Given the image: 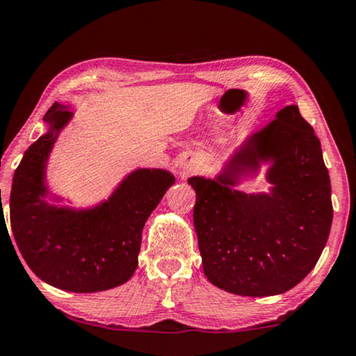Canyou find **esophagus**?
<instances>
[{
	"mask_svg": "<svg viewBox=\"0 0 356 356\" xmlns=\"http://www.w3.org/2000/svg\"><path fill=\"white\" fill-rule=\"evenodd\" d=\"M179 166H180V169H182V172L185 174V176H188V174H193L198 171L201 166V158L193 155V154H187L180 158Z\"/></svg>",
	"mask_w": 356,
	"mask_h": 356,
	"instance_id": "34e87169",
	"label": "esophagus"
}]
</instances>
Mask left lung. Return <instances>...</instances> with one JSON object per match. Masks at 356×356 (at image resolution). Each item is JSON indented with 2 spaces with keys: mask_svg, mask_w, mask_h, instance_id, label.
<instances>
[{
  "mask_svg": "<svg viewBox=\"0 0 356 356\" xmlns=\"http://www.w3.org/2000/svg\"><path fill=\"white\" fill-rule=\"evenodd\" d=\"M270 156V195L231 191L232 177ZM195 229L211 284L241 296L289 291L314 269L332 222L330 174L314 128L286 106L233 158L229 176L191 177Z\"/></svg>",
  "mask_w": 356,
  "mask_h": 356,
  "instance_id": "8db88e82",
  "label": "left lung"
}]
</instances>
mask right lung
I'll return each mask as SVG.
<instances>
[{
    "instance_id": "right-lung-1",
    "label": "right lung",
    "mask_w": 356,
    "mask_h": 356,
    "mask_svg": "<svg viewBox=\"0 0 356 356\" xmlns=\"http://www.w3.org/2000/svg\"><path fill=\"white\" fill-rule=\"evenodd\" d=\"M70 118L71 112L56 103L44 115L50 131L28 147L15 169L10 228L39 279L74 293L103 291L125 284L136 270L144 223L174 177L163 169H139L93 211L49 207L41 200L44 168L56 133Z\"/></svg>"
}]
</instances>
